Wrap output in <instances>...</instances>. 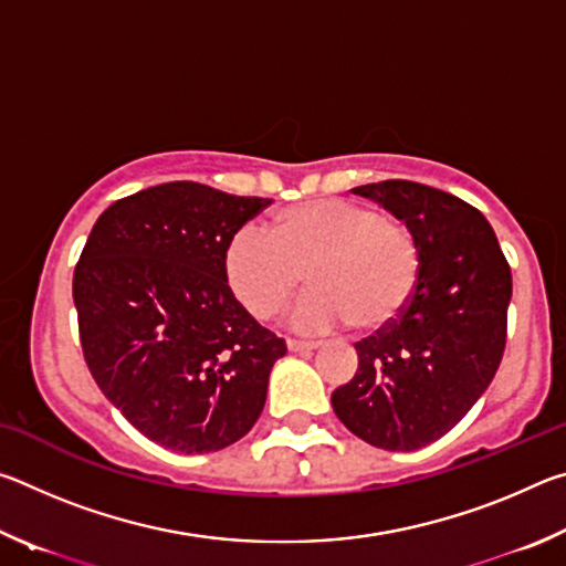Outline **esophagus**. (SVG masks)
I'll return each instance as SVG.
<instances>
[{
    "label": "esophagus",
    "mask_w": 566,
    "mask_h": 566,
    "mask_svg": "<svg viewBox=\"0 0 566 566\" xmlns=\"http://www.w3.org/2000/svg\"><path fill=\"white\" fill-rule=\"evenodd\" d=\"M286 347L290 352H312L319 347V342H310V339H286Z\"/></svg>",
    "instance_id": "34e87169"
}]
</instances>
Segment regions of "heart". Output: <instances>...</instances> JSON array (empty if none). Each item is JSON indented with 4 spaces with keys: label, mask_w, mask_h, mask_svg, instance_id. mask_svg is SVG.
<instances>
[{
    "label": "heart",
    "mask_w": 566,
    "mask_h": 566,
    "mask_svg": "<svg viewBox=\"0 0 566 566\" xmlns=\"http://www.w3.org/2000/svg\"><path fill=\"white\" fill-rule=\"evenodd\" d=\"M312 290L292 322L304 332L354 324L381 332L415 296L421 276L417 237L399 219L342 197H319L282 209L270 232L244 224L227 239L222 274L234 300L256 319H272L300 290Z\"/></svg>",
    "instance_id": "b5f03b06"
}]
</instances>
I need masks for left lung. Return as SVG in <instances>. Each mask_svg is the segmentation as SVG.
I'll use <instances>...</instances> for the list:
<instances>
[{"label":"left lung","instance_id":"left-lung-1","mask_svg":"<svg viewBox=\"0 0 566 566\" xmlns=\"http://www.w3.org/2000/svg\"><path fill=\"white\" fill-rule=\"evenodd\" d=\"M352 191L411 229L421 276L407 312L354 344L359 367L332 407L367 444L415 452L457 427L500 369L512 270L484 214L449 191L407 179Z\"/></svg>","mask_w":566,"mask_h":566}]
</instances>
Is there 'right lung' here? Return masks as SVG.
<instances>
[{
  "instance_id": "obj_1",
  "label": "right lung",
  "mask_w": 566,
  "mask_h": 566,
  "mask_svg": "<svg viewBox=\"0 0 566 566\" xmlns=\"http://www.w3.org/2000/svg\"><path fill=\"white\" fill-rule=\"evenodd\" d=\"M272 199L167 181L104 209L74 266L84 361L132 427L185 454L260 419L286 344L229 292L227 239Z\"/></svg>"
}]
</instances>
